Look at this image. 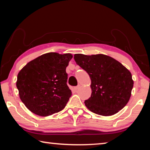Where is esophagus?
I'll return each mask as SVG.
<instances>
[{
	"mask_svg": "<svg viewBox=\"0 0 150 150\" xmlns=\"http://www.w3.org/2000/svg\"><path fill=\"white\" fill-rule=\"evenodd\" d=\"M79 87H80V85H78V86H77V87H74V90H75V91H77L78 88H79Z\"/></svg>",
	"mask_w": 150,
	"mask_h": 150,
	"instance_id": "34e87169",
	"label": "esophagus"
}]
</instances>
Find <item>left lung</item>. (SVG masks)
Returning a JSON list of instances; mask_svg holds the SVG:
<instances>
[{"mask_svg":"<svg viewBox=\"0 0 150 150\" xmlns=\"http://www.w3.org/2000/svg\"><path fill=\"white\" fill-rule=\"evenodd\" d=\"M74 59L91 78L92 93L85 101L88 110L107 116L115 115L126 105L134 81L130 71L122 63L104 54H77Z\"/></svg>","mask_w":150,"mask_h":150,"instance_id":"8db88e82","label":"left lung"}]
</instances>
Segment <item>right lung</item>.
Masks as SVG:
<instances>
[{"label": "right lung", "mask_w": 150, "mask_h": 150, "mask_svg": "<svg viewBox=\"0 0 150 150\" xmlns=\"http://www.w3.org/2000/svg\"><path fill=\"white\" fill-rule=\"evenodd\" d=\"M72 57L71 54L47 53L20 71L16 87L20 100L32 112L47 116L65 108L71 96L66 67Z\"/></svg>", "instance_id": "right-lung-1"}]
</instances>
